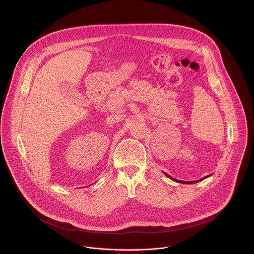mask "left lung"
<instances>
[{"label": "left lung", "mask_w": 254, "mask_h": 254, "mask_svg": "<svg viewBox=\"0 0 254 254\" xmlns=\"http://www.w3.org/2000/svg\"><path fill=\"white\" fill-rule=\"evenodd\" d=\"M164 173H165V175H166V176H168V177H169V179H171V180H172V181L177 182V183H181V184H195V183H198V182L203 181V180H204V179H205V178H207V177H209V176H211V174H210V175H207V176H205V177H204V178H202V179H199V180H196V181L189 182V181H181V180H178V179H174V178H173V177H171V176H170V175H169V174H168V173H166V172H164Z\"/></svg>", "instance_id": "obj_1"}]
</instances>
